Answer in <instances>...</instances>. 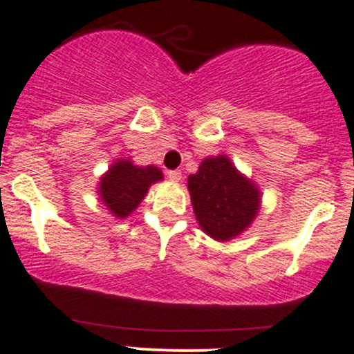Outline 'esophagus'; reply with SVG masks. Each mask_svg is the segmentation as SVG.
<instances>
[{
  "mask_svg": "<svg viewBox=\"0 0 354 354\" xmlns=\"http://www.w3.org/2000/svg\"><path fill=\"white\" fill-rule=\"evenodd\" d=\"M167 178H169L171 181H180L181 180V173H180V171H169V173H167Z\"/></svg>",
  "mask_w": 354,
  "mask_h": 354,
  "instance_id": "1",
  "label": "esophagus"
}]
</instances>
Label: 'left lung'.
Masks as SVG:
<instances>
[{"instance_id":"obj_1","label":"left lung","mask_w":354,"mask_h":354,"mask_svg":"<svg viewBox=\"0 0 354 354\" xmlns=\"http://www.w3.org/2000/svg\"><path fill=\"white\" fill-rule=\"evenodd\" d=\"M188 192L198 226L218 242L242 235L261 209L259 187L225 153L202 160L188 176Z\"/></svg>"}]
</instances>
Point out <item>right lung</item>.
<instances>
[{"label":"right lung","instance_id":"right-lung-1","mask_svg":"<svg viewBox=\"0 0 354 354\" xmlns=\"http://www.w3.org/2000/svg\"><path fill=\"white\" fill-rule=\"evenodd\" d=\"M162 180L157 166H136L131 159L121 157L100 176L97 194L114 218L124 219L142 204L149 188Z\"/></svg>","mask_w":354,"mask_h":354}]
</instances>
